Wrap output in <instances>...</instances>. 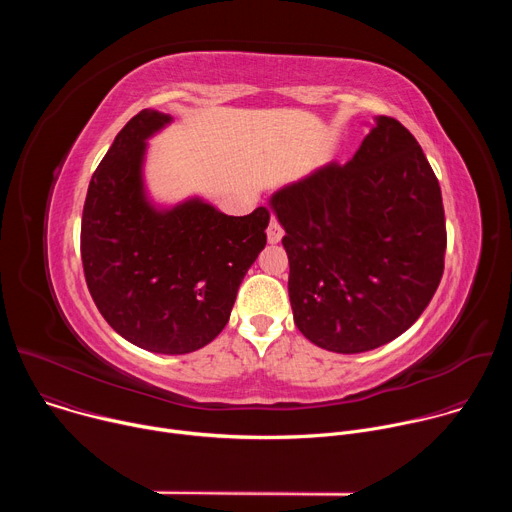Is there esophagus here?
I'll use <instances>...</instances> for the list:
<instances>
[{
	"label": "esophagus",
	"instance_id": "34e87169",
	"mask_svg": "<svg viewBox=\"0 0 512 512\" xmlns=\"http://www.w3.org/2000/svg\"><path fill=\"white\" fill-rule=\"evenodd\" d=\"M281 237H283L281 225L275 221V218H271V223H269V227H267V241H269L271 245H275V243L281 241Z\"/></svg>",
	"mask_w": 512,
	"mask_h": 512
}]
</instances>
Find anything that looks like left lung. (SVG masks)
<instances>
[{"label": "left lung", "mask_w": 512, "mask_h": 512, "mask_svg": "<svg viewBox=\"0 0 512 512\" xmlns=\"http://www.w3.org/2000/svg\"><path fill=\"white\" fill-rule=\"evenodd\" d=\"M269 208L285 231L294 322L320 348L356 354L395 340L440 285V182L393 117H375L348 164L279 188Z\"/></svg>", "instance_id": "8db88e82"}]
</instances>
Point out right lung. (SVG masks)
I'll return each mask as SVG.
<instances>
[{
	"label": "right lung",
	"instance_id": "obj_1",
	"mask_svg": "<svg viewBox=\"0 0 512 512\" xmlns=\"http://www.w3.org/2000/svg\"><path fill=\"white\" fill-rule=\"evenodd\" d=\"M172 121L154 109L127 121L91 178L81 225L95 306L119 336L156 354H188L221 334L269 225L265 206L229 216L200 196L152 200L148 139Z\"/></svg>",
	"mask_w": 512,
	"mask_h": 512
}]
</instances>
